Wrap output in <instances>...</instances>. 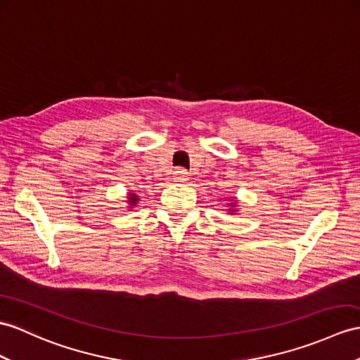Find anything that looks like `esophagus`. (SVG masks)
<instances>
[{
    "mask_svg": "<svg viewBox=\"0 0 360 360\" xmlns=\"http://www.w3.org/2000/svg\"><path fill=\"white\" fill-rule=\"evenodd\" d=\"M172 179H174V181H177V183H185V181L189 180V175H188V172L185 169L179 168V169L174 171Z\"/></svg>",
    "mask_w": 360,
    "mask_h": 360,
    "instance_id": "1",
    "label": "esophagus"
}]
</instances>
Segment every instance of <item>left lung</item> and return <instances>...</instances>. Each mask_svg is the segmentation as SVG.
Returning <instances> with one entry per match:
<instances>
[{
    "label": "left lung",
    "mask_w": 360,
    "mask_h": 360,
    "mask_svg": "<svg viewBox=\"0 0 360 360\" xmlns=\"http://www.w3.org/2000/svg\"><path fill=\"white\" fill-rule=\"evenodd\" d=\"M236 206H238V200L232 198L231 203H227V212H229V214H236V212H238V210H236Z\"/></svg>",
    "instance_id": "obj_1"
}]
</instances>
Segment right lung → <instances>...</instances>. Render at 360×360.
<instances>
[{"instance_id":"add662e5","label":"right lung","mask_w":360,"mask_h":360,"mask_svg":"<svg viewBox=\"0 0 360 360\" xmlns=\"http://www.w3.org/2000/svg\"><path fill=\"white\" fill-rule=\"evenodd\" d=\"M127 195H128V197H127V203H128L127 207H128L129 210H133V207H136L137 203L140 201V197L136 194V192H133V191H129Z\"/></svg>"}]
</instances>
